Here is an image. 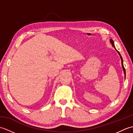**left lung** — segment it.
Here are the masks:
<instances>
[{
    "mask_svg": "<svg viewBox=\"0 0 133 133\" xmlns=\"http://www.w3.org/2000/svg\"><path fill=\"white\" fill-rule=\"evenodd\" d=\"M110 43H111V44H112V47H113L114 48V49H115V50L117 51V52L118 53V54H119V56H120L121 59V64H122V69H123V70L124 75H125V78H126V71H125V67H124V66H123V59H122V56H121V55L120 54V53L118 51H117V49H116V48H115V46H114V41H112V39H110Z\"/></svg>",
    "mask_w": 133,
    "mask_h": 133,
    "instance_id": "8db88e82",
    "label": "left lung"
}]
</instances>
